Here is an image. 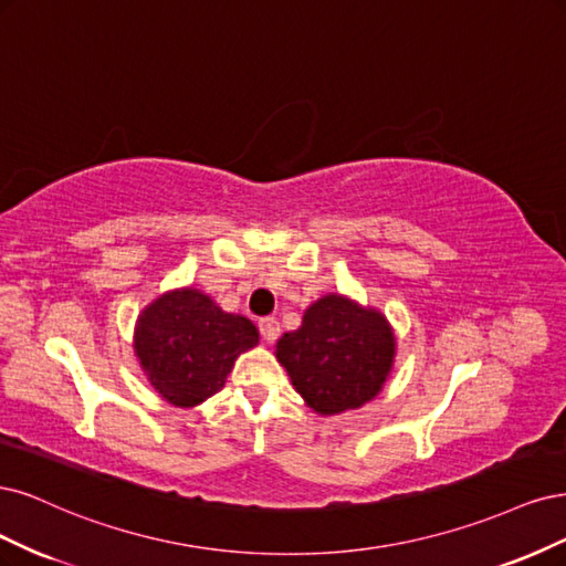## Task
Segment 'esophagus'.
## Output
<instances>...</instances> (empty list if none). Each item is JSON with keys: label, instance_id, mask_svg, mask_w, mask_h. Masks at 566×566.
I'll return each mask as SVG.
<instances>
[{"label": "esophagus", "instance_id": "obj_1", "mask_svg": "<svg viewBox=\"0 0 566 566\" xmlns=\"http://www.w3.org/2000/svg\"><path fill=\"white\" fill-rule=\"evenodd\" d=\"M259 329H261V336L268 340V343H275L280 338V322L275 317H265L259 322Z\"/></svg>", "mask_w": 566, "mask_h": 566}]
</instances>
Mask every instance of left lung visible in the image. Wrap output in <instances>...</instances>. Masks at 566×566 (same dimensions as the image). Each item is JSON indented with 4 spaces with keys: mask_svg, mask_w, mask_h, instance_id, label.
<instances>
[{
    "mask_svg": "<svg viewBox=\"0 0 566 566\" xmlns=\"http://www.w3.org/2000/svg\"><path fill=\"white\" fill-rule=\"evenodd\" d=\"M395 355L397 336L388 317L343 294H324L307 305L298 329L275 345L291 386L319 416L371 402L392 374Z\"/></svg>",
    "mask_w": 566,
    "mask_h": 566,
    "instance_id": "8db88e82",
    "label": "left lung"
}]
</instances>
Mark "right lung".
<instances>
[{"label": "right lung", "instance_id": "right-lung-1", "mask_svg": "<svg viewBox=\"0 0 566 566\" xmlns=\"http://www.w3.org/2000/svg\"><path fill=\"white\" fill-rule=\"evenodd\" d=\"M256 324L226 313L209 294L178 286L140 310L134 353L164 402L195 409L226 386L237 357L259 345Z\"/></svg>", "mask_w": 566, "mask_h": 566}]
</instances>
